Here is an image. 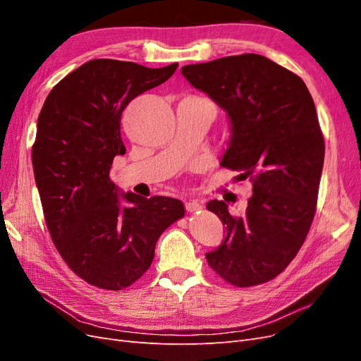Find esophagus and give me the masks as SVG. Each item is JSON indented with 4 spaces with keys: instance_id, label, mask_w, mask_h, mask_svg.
Segmentation results:
<instances>
[{
    "instance_id": "obj_1",
    "label": "esophagus",
    "mask_w": 361,
    "mask_h": 361,
    "mask_svg": "<svg viewBox=\"0 0 361 361\" xmlns=\"http://www.w3.org/2000/svg\"><path fill=\"white\" fill-rule=\"evenodd\" d=\"M185 209L188 212H197L202 209V204L197 200H191V202H185Z\"/></svg>"
}]
</instances>
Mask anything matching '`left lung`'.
I'll use <instances>...</instances> for the list:
<instances>
[{"label":"left lung","mask_w":361,"mask_h":361,"mask_svg":"<svg viewBox=\"0 0 361 361\" xmlns=\"http://www.w3.org/2000/svg\"><path fill=\"white\" fill-rule=\"evenodd\" d=\"M194 89L226 111L231 138L221 166L253 182L243 215L207 202L226 238L206 260L239 288L277 277L297 256L312 226L324 167V137L304 81L259 54H241L180 69Z\"/></svg>","instance_id":"1"}]
</instances>
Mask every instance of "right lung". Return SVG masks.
<instances>
[{
    "label": "right lung",
    "mask_w": 361,
    "mask_h": 361,
    "mask_svg": "<svg viewBox=\"0 0 361 361\" xmlns=\"http://www.w3.org/2000/svg\"><path fill=\"white\" fill-rule=\"evenodd\" d=\"M178 69L133 61L84 63L54 87L37 118L31 159L52 243L90 285L120 290L149 269L161 233L183 216L180 200L122 192L113 159L125 155L120 120L126 105Z\"/></svg>",
    "instance_id": "add662e5"
}]
</instances>
